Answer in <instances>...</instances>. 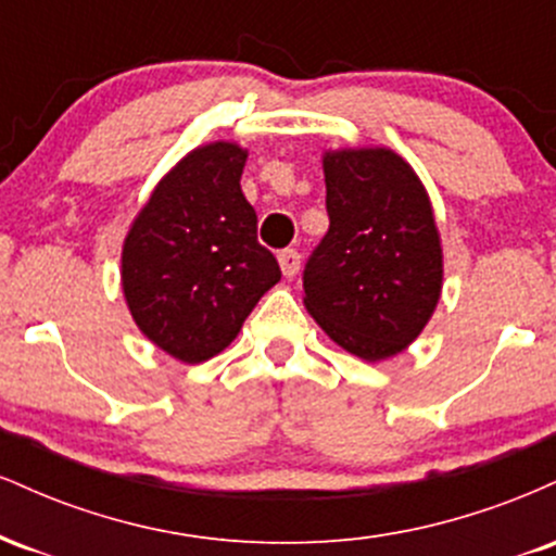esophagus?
Listing matches in <instances>:
<instances>
[{"label":"esophagus","mask_w":556,"mask_h":556,"mask_svg":"<svg viewBox=\"0 0 556 556\" xmlns=\"http://www.w3.org/2000/svg\"><path fill=\"white\" fill-rule=\"evenodd\" d=\"M279 266H282V274L285 277H295V274L300 271V253L295 251V248H287V251L279 253Z\"/></svg>","instance_id":"obj_1"}]
</instances>
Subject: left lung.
Returning a JSON list of instances; mask_svg holds the SVG:
<instances>
[{
	"label": "left lung",
	"mask_w": 556,
	"mask_h": 556,
	"mask_svg": "<svg viewBox=\"0 0 556 556\" xmlns=\"http://www.w3.org/2000/svg\"><path fill=\"white\" fill-rule=\"evenodd\" d=\"M329 232L303 271L305 308L348 353L376 363L424 331L444 256L420 177L392 149L324 151Z\"/></svg>",
	"instance_id": "left-lung-1"
}]
</instances>
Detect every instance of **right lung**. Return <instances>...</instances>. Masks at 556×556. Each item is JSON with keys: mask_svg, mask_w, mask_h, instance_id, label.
<instances>
[{"mask_svg": "<svg viewBox=\"0 0 556 556\" xmlns=\"http://www.w3.org/2000/svg\"><path fill=\"white\" fill-rule=\"evenodd\" d=\"M245 159L229 140L198 146L159 180L125 238L119 274L132 321L182 363L222 353L282 277L240 190Z\"/></svg>", "mask_w": 556, "mask_h": 556, "instance_id": "add662e5", "label": "right lung"}]
</instances>
